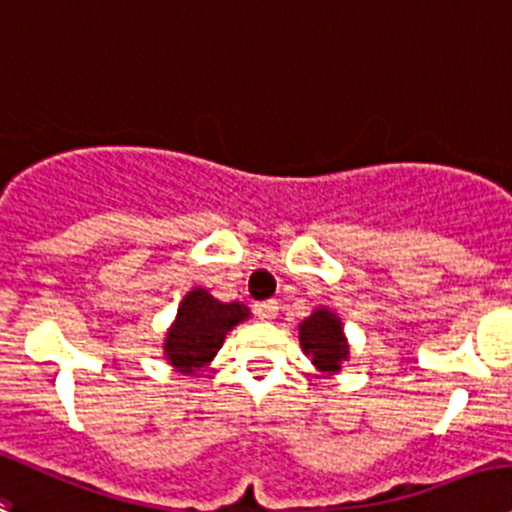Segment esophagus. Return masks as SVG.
I'll list each match as a JSON object with an SVG mask.
<instances>
[{
  "instance_id": "esophagus-1",
  "label": "esophagus",
  "mask_w": 512,
  "mask_h": 512,
  "mask_svg": "<svg viewBox=\"0 0 512 512\" xmlns=\"http://www.w3.org/2000/svg\"><path fill=\"white\" fill-rule=\"evenodd\" d=\"M277 310H280V305H277L275 300H265L255 305V315L260 317V320H275Z\"/></svg>"
}]
</instances>
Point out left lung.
<instances>
[{"instance_id": "8db88e82", "label": "left lung", "mask_w": 512, "mask_h": 512, "mask_svg": "<svg viewBox=\"0 0 512 512\" xmlns=\"http://www.w3.org/2000/svg\"><path fill=\"white\" fill-rule=\"evenodd\" d=\"M300 345L312 360V365L325 375L340 372L342 362L350 357L340 317L327 307H317L310 317L300 322Z\"/></svg>"}]
</instances>
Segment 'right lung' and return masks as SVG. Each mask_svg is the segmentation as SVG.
<instances>
[{"label":"right lung","instance_id":"obj_1","mask_svg":"<svg viewBox=\"0 0 512 512\" xmlns=\"http://www.w3.org/2000/svg\"><path fill=\"white\" fill-rule=\"evenodd\" d=\"M250 317L240 302H220L202 287H195L180 302L175 322L165 337V357L177 372L197 375L225 342L235 325Z\"/></svg>","mask_w":512,"mask_h":512}]
</instances>
